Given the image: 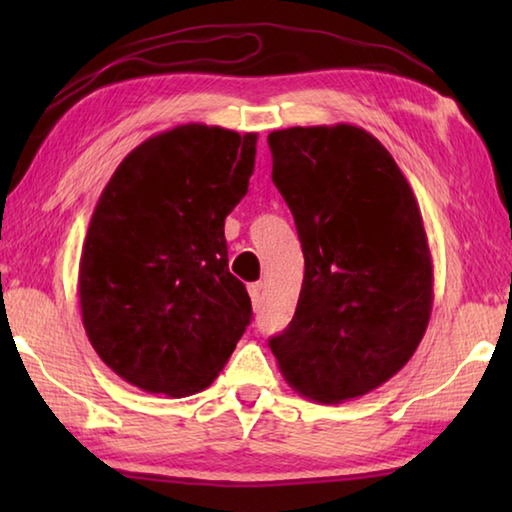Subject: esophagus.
Wrapping results in <instances>:
<instances>
[{
	"instance_id": "1",
	"label": "esophagus",
	"mask_w": 512,
	"mask_h": 512,
	"mask_svg": "<svg viewBox=\"0 0 512 512\" xmlns=\"http://www.w3.org/2000/svg\"><path fill=\"white\" fill-rule=\"evenodd\" d=\"M248 293H250V300H253V307L255 309L262 307V282L248 284Z\"/></svg>"
}]
</instances>
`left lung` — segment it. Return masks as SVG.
Masks as SVG:
<instances>
[{"mask_svg":"<svg viewBox=\"0 0 512 512\" xmlns=\"http://www.w3.org/2000/svg\"><path fill=\"white\" fill-rule=\"evenodd\" d=\"M268 146L305 255L296 314L268 345L300 395L361 397L400 372L427 332L433 266L418 201L359 126H293Z\"/></svg>","mask_w":512,"mask_h":512,"instance_id":"obj_1","label":"left lung"}]
</instances>
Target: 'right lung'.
Wrapping results in <instances>:
<instances>
[{
  "label": "right lung",
  "instance_id": "1",
  "mask_svg": "<svg viewBox=\"0 0 512 512\" xmlns=\"http://www.w3.org/2000/svg\"><path fill=\"white\" fill-rule=\"evenodd\" d=\"M255 153L257 133L176 126L128 153L103 187L79 264L81 316L92 348L128 384L169 397L203 391L250 325L223 228Z\"/></svg>",
  "mask_w": 512,
  "mask_h": 512
}]
</instances>
